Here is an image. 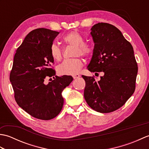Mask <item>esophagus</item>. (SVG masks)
Segmentation results:
<instances>
[{
	"label": "esophagus",
	"instance_id": "obj_1",
	"mask_svg": "<svg viewBox=\"0 0 149 149\" xmlns=\"http://www.w3.org/2000/svg\"><path fill=\"white\" fill-rule=\"evenodd\" d=\"M72 77H73V78L74 79H77V78H79L80 77V75L79 74H74V75H72Z\"/></svg>",
	"mask_w": 149,
	"mask_h": 149
}]
</instances>
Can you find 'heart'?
I'll return each instance as SVG.
<instances>
[{
	"mask_svg": "<svg viewBox=\"0 0 149 149\" xmlns=\"http://www.w3.org/2000/svg\"><path fill=\"white\" fill-rule=\"evenodd\" d=\"M63 40L68 45L74 47L73 56H82L89 58L93 55V47L90 43L84 42V38L77 31H73L63 37ZM50 55L56 61H60L63 53L59 47L53 43L50 46ZM83 66V61L80 58H75L63 61L57 67L58 74L60 75H74L80 70Z\"/></svg>",
	"mask_w": 149,
	"mask_h": 149,
	"instance_id": "1",
	"label": "heart"
}]
</instances>
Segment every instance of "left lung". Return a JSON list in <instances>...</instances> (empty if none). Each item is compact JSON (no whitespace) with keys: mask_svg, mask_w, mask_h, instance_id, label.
<instances>
[{"mask_svg":"<svg viewBox=\"0 0 149 149\" xmlns=\"http://www.w3.org/2000/svg\"><path fill=\"white\" fill-rule=\"evenodd\" d=\"M94 45L88 70L104 73L100 80L82 75L85 83L84 97L91 108L111 113L123 106L134 92L138 65L130 42L111 24L98 23L91 27Z\"/></svg>","mask_w":149,"mask_h":149,"instance_id":"obj_1","label":"left lung"}]
</instances>
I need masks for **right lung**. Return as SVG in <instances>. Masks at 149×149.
Returning a JSON list of instances; mask_svg holds the SVG:
<instances>
[{"label": "right lung", "instance_id": "1", "mask_svg": "<svg viewBox=\"0 0 149 149\" xmlns=\"http://www.w3.org/2000/svg\"><path fill=\"white\" fill-rule=\"evenodd\" d=\"M59 33L45 28L33 30L17 50L9 79L18 105L31 116L51 120L61 112L62 91L73 81L70 75H56L50 46ZM54 78L48 84L47 77Z\"/></svg>", "mask_w": 149, "mask_h": 149}]
</instances>
